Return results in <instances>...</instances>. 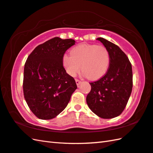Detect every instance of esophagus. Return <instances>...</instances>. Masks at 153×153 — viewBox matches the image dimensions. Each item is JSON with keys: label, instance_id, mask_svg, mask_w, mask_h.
Masks as SVG:
<instances>
[{"label": "esophagus", "instance_id": "obj_1", "mask_svg": "<svg viewBox=\"0 0 153 153\" xmlns=\"http://www.w3.org/2000/svg\"><path fill=\"white\" fill-rule=\"evenodd\" d=\"M80 83H81V81H80V80H78V79H76V84L77 86H79V85H80Z\"/></svg>", "mask_w": 153, "mask_h": 153}]
</instances>
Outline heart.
Masks as SVG:
<instances>
[{"label":"heart","instance_id":"b5f03b06","mask_svg":"<svg viewBox=\"0 0 153 153\" xmlns=\"http://www.w3.org/2000/svg\"><path fill=\"white\" fill-rule=\"evenodd\" d=\"M63 65L66 72L75 76L82 69V74L90 80H98L106 73L110 65V55L102 45L81 43L65 55Z\"/></svg>","mask_w":153,"mask_h":153}]
</instances>
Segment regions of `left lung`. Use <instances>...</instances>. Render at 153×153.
<instances>
[{
	"mask_svg": "<svg viewBox=\"0 0 153 153\" xmlns=\"http://www.w3.org/2000/svg\"><path fill=\"white\" fill-rule=\"evenodd\" d=\"M110 55V65L100 79L90 82L91 90L86 96L89 108L104 119L116 117L122 113L133 87L132 67L128 57L117 45L98 37Z\"/></svg>",
	"mask_w": 153,
	"mask_h": 153,
	"instance_id": "8db88e82",
	"label": "left lung"
}]
</instances>
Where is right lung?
I'll use <instances>...</instances> for the list:
<instances>
[{
  "label": "right lung",
  "instance_id": "1",
  "mask_svg": "<svg viewBox=\"0 0 153 153\" xmlns=\"http://www.w3.org/2000/svg\"><path fill=\"white\" fill-rule=\"evenodd\" d=\"M72 39L56 37L39 45L24 65L23 91L33 114L41 120L57 117L67 107L77 88L63 65V57L75 44Z\"/></svg>",
  "mask_w": 153,
  "mask_h": 153
}]
</instances>
